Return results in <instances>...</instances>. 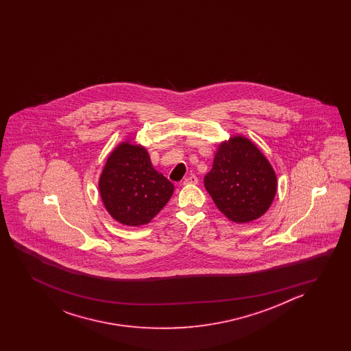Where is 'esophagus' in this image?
<instances>
[{
	"label": "esophagus",
	"instance_id": "34e87169",
	"mask_svg": "<svg viewBox=\"0 0 351 351\" xmlns=\"http://www.w3.org/2000/svg\"><path fill=\"white\" fill-rule=\"evenodd\" d=\"M198 183V178L195 176H189L183 180V184H197Z\"/></svg>",
	"mask_w": 351,
	"mask_h": 351
}]
</instances>
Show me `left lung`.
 Wrapping results in <instances>:
<instances>
[{"label": "left lung", "instance_id": "left-lung-1", "mask_svg": "<svg viewBox=\"0 0 351 351\" xmlns=\"http://www.w3.org/2000/svg\"><path fill=\"white\" fill-rule=\"evenodd\" d=\"M204 186L230 221L247 223L265 215L272 204L277 177L261 150L250 139L236 135L219 144Z\"/></svg>", "mask_w": 351, "mask_h": 351}]
</instances>
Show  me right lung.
Returning <instances> with one entry per match:
<instances>
[{"label": "right lung", "mask_w": 351, "mask_h": 351, "mask_svg": "<svg viewBox=\"0 0 351 351\" xmlns=\"http://www.w3.org/2000/svg\"><path fill=\"white\" fill-rule=\"evenodd\" d=\"M174 186L150 162L142 145L120 143L106 159L99 192L109 215L125 226L149 223L172 197Z\"/></svg>", "instance_id": "1"}]
</instances>
